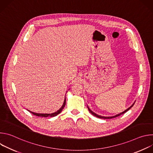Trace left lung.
<instances>
[{"label":"left lung","instance_id":"left-lung-1","mask_svg":"<svg viewBox=\"0 0 153 153\" xmlns=\"http://www.w3.org/2000/svg\"><path fill=\"white\" fill-rule=\"evenodd\" d=\"M134 105V103L130 107H129L128 109H126V110H125L124 111H123V112H122L121 113H120V114H117V115H116V116H111V117H105V116H99V115H98V114H96L95 113H94L93 111H92L89 108V107L88 106V110L90 111V112L93 114V115H94V116H96V117H98V118H100V119H112V118H114V117H118V116H120V115H122V114H124L125 113H126V111H128L129 109L131 108L133 105Z\"/></svg>","mask_w":153,"mask_h":153}]
</instances>
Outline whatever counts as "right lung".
Listing matches in <instances>:
<instances>
[{
	"mask_svg": "<svg viewBox=\"0 0 153 153\" xmlns=\"http://www.w3.org/2000/svg\"><path fill=\"white\" fill-rule=\"evenodd\" d=\"M65 104H66V99L65 98V100H64V102H63V103L62 106V107L59 109V110H57L56 112L55 113H51V114H41V113H34V112H32V111H30V110H28V111H30V113H31L35 115V116H39V117H54L56 116H57V114H59V113H61V111L63 110V109L65 105Z\"/></svg>",
	"mask_w": 153,
	"mask_h": 153,
	"instance_id": "right-lung-1",
	"label": "right lung"
}]
</instances>
